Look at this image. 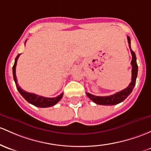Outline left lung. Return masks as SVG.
<instances>
[{"instance_id":"obj_1","label":"left lung","mask_w":151,"mask_h":151,"mask_svg":"<svg viewBox=\"0 0 151 151\" xmlns=\"http://www.w3.org/2000/svg\"><path fill=\"white\" fill-rule=\"evenodd\" d=\"M127 40L128 43H129L130 51H131L132 53V59L131 61L132 66V68L131 82H130L129 86L127 88L124 89L122 91L118 92V93L109 96H93V95L90 94V93H86L87 96H88L91 101H93V102L96 103V104L105 105V106H112V105H116L119 104V103L124 101V100L127 98L128 96L132 93L134 85H135L138 67H137V61H136L135 53H134V52L131 49V45H130V43H131V42H130V38L129 36H127Z\"/></svg>"}]
</instances>
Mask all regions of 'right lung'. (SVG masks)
<instances>
[{
	"label": "right lung",
	"mask_w": 151,
	"mask_h": 151,
	"mask_svg": "<svg viewBox=\"0 0 151 151\" xmlns=\"http://www.w3.org/2000/svg\"><path fill=\"white\" fill-rule=\"evenodd\" d=\"M25 42H26V41H25ZM19 55L20 54H19L15 58V62H14V66H13V75H14V80L16 83V86H17V90L19 92L20 94L22 95V96L23 97L28 103H29V104L34 105L35 106H37V107L39 108L50 107V106H54L55 104H56L63 97V93H61V95L55 97V98H45V97L43 96H37V95L34 94V93H27V92L22 90V89L19 86L18 83H17V76H16V66H17V60H18V58L19 57Z\"/></svg>",
	"instance_id": "right-lung-1"
}]
</instances>
